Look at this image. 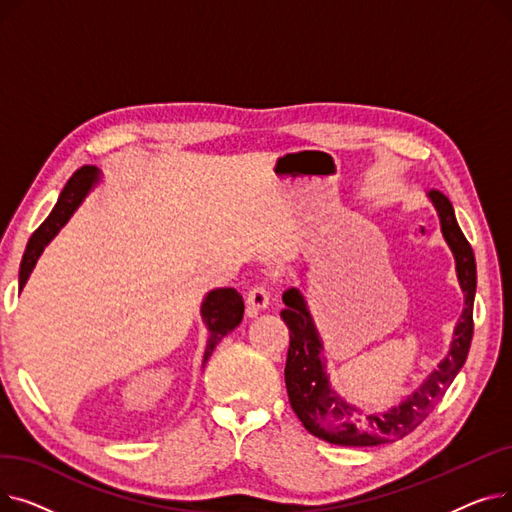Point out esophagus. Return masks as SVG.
I'll list each match as a JSON object with an SVG mask.
<instances>
[{"label":"esophagus","mask_w":512,"mask_h":512,"mask_svg":"<svg viewBox=\"0 0 512 512\" xmlns=\"http://www.w3.org/2000/svg\"><path fill=\"white\" fill-rule=\"evenodd\" d=\"M247 305H249L251 315H257L259 311H263L267 305H270V288H267L265 284L253 286L247 294Z\"/></svg>","instance_id":"esophagus-1"}]
</instances>
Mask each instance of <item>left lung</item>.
I'll return each mask as SVG.
<instances>
[{"instance_id":"8db88e82","label":"left lung","mask_w":512,"mask_h":512,"mask_svg":"<svg viewBox=\"0 0 512 512\" xmlns=\"http://www.w3.org/2000/svg\"><path fill=\"white\" fill-rule=\"evenodd\" d=\"M432 199L438 215L444 240L456 261V276L465 292V309L454 328V338L448 355L438 369L427 375V380L398 407L384 413H365L346 402L332 386L326 373V359L321 357L324 342L319 338L315 321L307 309L305 297L299 288H288L282 294L284 309L280 317L290 330V346L286 357L284 380L292 411L297 413L309 434L338 446H380L402 440L432 413L442 400L444 392L456 378V373L467 361L473 338V301L477 288L475 255L469 240L459 228L452 203L440 191L427 195Z\"/></svg>"}]
</instances>
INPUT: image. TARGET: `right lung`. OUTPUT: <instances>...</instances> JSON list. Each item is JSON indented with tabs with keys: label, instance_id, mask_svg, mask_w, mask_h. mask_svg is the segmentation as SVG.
Returning <instances> with one entry per match:
<instances>
[{
	"label": "right lung",
	"instance_id": "obj_1",
	"mask_svg": "<svg viewBox=\"0 0 512 512\" xmlns=\"http://www.w3.org/2000/svg\"><path fill=\"white\" fill-rule=\"evenodd\" d=\"M97 182H99V170L93 166H83L80 170H76L72 178L66 182L56 207L51 209L47 220L33 232L29 245H26L22 263H20V274H18L20 290L24 288L26 280H29L43 249L49 245L51 238L66 226L70 215L78 209L80 203L85 201V197ZM242 313H245V303H242V297L234 288H215L207 294L201 305V317L209 332L205 355H203V367L211 357L213 348L218 346V342L240 324Z\"/></svg>",
	"mask_w": 512,
	"mask_h": 512
}]
</instances>
